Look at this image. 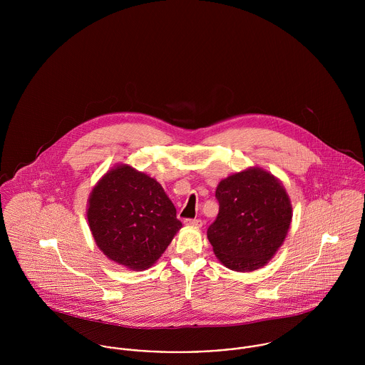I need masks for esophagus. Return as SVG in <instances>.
Here are the masks:
<instances>
[{
    "label": "esophagus",
    "mask_w": 365,
    "mask_h": 365,
    "mask_svg": "<svg viewBox=\"0 0 365 365\" xmlns=\"http://www.w3.org/2000/svg\"><path fill=\"white\" fill-rule=\"evenodd\" d=\"M184 223L187 226H192V227H201L202 226V220L201 219H185Z\"/></svg>",
    "instance_id": "1"
}]
</instances>
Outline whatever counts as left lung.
<instances>
[{"label":"left lung","instance_id":"left-lung-1","mask_svg":"<svg viewBox=\"0 0 365 365\" xmlns=\"http://www.w3.org/2000/svg\"><path fill=\"white\" fill-rule=\"evenodd\" d=\"M215 197L219 213L208 227V240L216 257L235 271L265 265L284 243L292 219L284 185L253 167L222 180Z\"/></svg>","mask_w":365,"mask_h":365}]
</instances>
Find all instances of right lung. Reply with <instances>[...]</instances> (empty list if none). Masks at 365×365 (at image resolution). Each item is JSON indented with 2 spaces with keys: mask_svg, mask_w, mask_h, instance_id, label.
I'll list each match as a JSON object with an SVG mask.
<instances>
[{
  "mask_svg": "<svg viewBox=\"0 0 365 365\" xmlns=\"http://www.w3.org/2000/svg\"><path fill=\"white\" fill-rule=\"evenodd\" d=\"M87 219L105 256L136 271L152 267L182 226L156 180L126 164L97 182Z\"/></svg>",
  "mask_w": 365,
  "mask_h": 365,
  "instance_id": "obj_1",
  "label": "right lung"
}]
</instances>
